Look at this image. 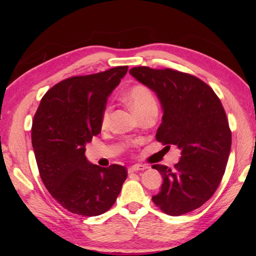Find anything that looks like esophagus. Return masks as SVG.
<instances>
[{
    "label": "esophagus",
    "instance_id": "34e87169",
    "mask_svg": "<svg viewBox=\"0 0 256 256\" xmlns=\"http://www.w3.org/2000/svg\"><path fill=\"white\" fill-rule=\"evenodd\" d=\"M146 168H148V166H146V165L135 164V165H133L131 167H128V172H138V170H146Z\"/></svg>",
    "mask_w": 256,
    "mask_h": 256
}]
</instances>
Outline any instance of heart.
<instances>
[{
	"mask_svg": "<svg viewBox=\"0 0 256 256\" xmlns=\"http://www.w3.org/2000/svg\"><path fill=\"white\" fill-rule=\"evenodd\" d=\"M125 100L128 106L133 108V111L140 114L150 108H157V102L155 96L148 86L143 84H135L130 88L125 94ZM110 108H106L102 113L101 125L102 128H106L110 122Z\"/></svg>",
	"mask_w": 256,
	"mask_h": 256,
	"instance_id": "obj_1",
	"label": "heart"
}]
</instances>
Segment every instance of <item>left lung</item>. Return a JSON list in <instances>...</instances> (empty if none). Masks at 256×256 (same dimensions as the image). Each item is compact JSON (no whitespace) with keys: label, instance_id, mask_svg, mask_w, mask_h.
<instances>
[{"label":"left lung","instance_id":"8db88e82","mask_svg":"<svg viewBox=\"0 0 256 256\" xmlns=\"http://www.w3.org/2000/svg\"><path fill=\"white\" fill-rule=\"evenodd\" d=\"M130 74L158 98L162 118L156 140L177 145L182 155L174 170L153 165L162 184L152 199L170 216L188 214L212 197L224 177L231 150L224 106L214 90L192 74L148 67Z\"/></svg>","mask_w":256,"mask_h":256}]
</instances>
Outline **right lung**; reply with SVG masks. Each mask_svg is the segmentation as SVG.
Here are the masks:
<instances>
[{
    "label": "right lung",
    "instance_id": "1",
    "mask_svg": "<svg viewBox=\"0 0 256 256\" xmlns=\"http://www.w3.org/2000/svg\"><path fill=\"white\" fill-rule=\"evenodd\" d=\"M128 66L72 77L42 96L32 126V144L45 187L72 214L96 216L116 202L128 177L124 166L103 168L84 155L86 145L101 132L106 100Z\"/></svg>",
    "mask_w": 256,
    "mask_h": 256
}]
</instances>
